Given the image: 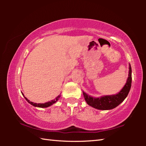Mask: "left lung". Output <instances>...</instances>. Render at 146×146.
<instances>
[{"label":"left lung","instance_id":"1","mask_svg":"<svg viewBox=\"0 0 146 146\" xmlns=\"http://www.w3.org/2000/svg\"><path fill=\"white\" fill-rule=\"evenodd\" d=\"M131 68L129 64V76L127 82L119 93L117 95L104 96L100 98H93L83 92L85 100L88 105L100 110H109L117 107L122 102L128 95L131 86Z\"/></svg>","mask_w":146,"mask_h":146}]
</instances>
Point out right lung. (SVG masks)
<instances>
[{
    "label": "right lung",
    "instance_id": "obj_1",
    "mask_svg": "<svg viewBox=\"0 0 146 146\" xmlns=\"http://www.w3.org/2000/svg\"><path fill=\"white\" fill-rule=\"evenodd\" d=\"M22 94H23V93H22ZM60 95H58V97H56L55 100H53L50 101V102H46V103H44V104L33 103V102H30V101H29L28 99V98H26L25 97H24V98H25V99L27 101H28V102H29V104H30L33 105V106H35V107H38V108H47V107H49V106H51L52 104H53L54 103H55L56 101H57L59 99V98H60Z\"/></svg>",
    "mask_w": 146,
    "mask_h": 146
}]
</instances>
